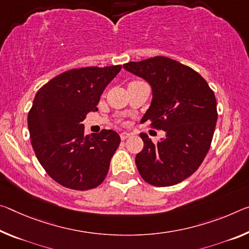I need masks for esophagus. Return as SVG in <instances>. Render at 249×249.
Wrapping results in <instances>:
<instances>
[{
	"label": "esophagus",
	"instance_id": "1",
	"mask_svg": "<svg viewBox=\"0 0 249 249\" xmlns=\"http://www.w3.org/2000/svg\"><path fill=\"white\" fill-rule=\"evenodd\" d=\"M132 134L131 133H128V132H123V133H121L120 134V136H121V140L122 141H125V140H127L129 136H131Z\"/></svg>",
	"mask_w": 249,
	"mask_h": 249
}]
</instances>
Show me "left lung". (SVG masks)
I'll return each instance as SVG.
<instances>
[{
  "label": "left lung",
  "mask_w": 249,
  "mask_h": 249,
  "mask_svg": "<svg viewBox=\"0 0 249 249\" xmlns=\"http://www.w3.org/2000/svg\"><path fill=\"white\" fill-rule=\"evenodd\" d=\"M123 69L151 85L152 102L142 121L165 132L157 143L140 134L144 147L136 155L137 169L154 186L178 184L210 149L217 122L215 94L194 70L165 56L128 62Z\"/></svg>",
  "instance_id": "8db88e82"
}]
</instances>
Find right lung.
<instances>
[{
  "instance_id": "right-lung-1",
  "label": "right lung",
  "mask_w": 249,
  "mask_h": 249,
  "mask_svg": "<svg viewBox=\"0 0 249 249\" xmlns=\"http://www.w3.org/2000/svg\"><path fill=\"white\" fill-rule=\"evenodd\" d=\"M121 70V65L71 70L35 95L27 116L31 143L43 168L62 186L88 191L107 175L120 135L112 129L85 135L82 122L97 110L105 88Z\"/></svg>"
}]
</instances>
